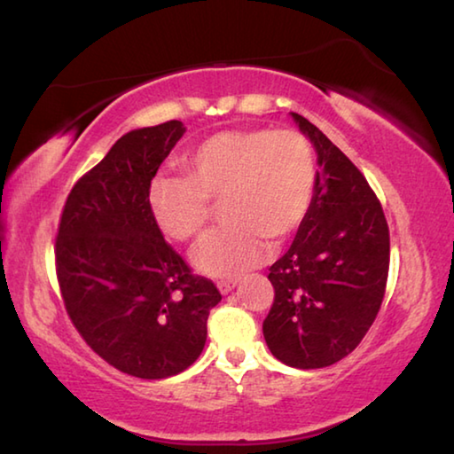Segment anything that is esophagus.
Segmentation results:
<instances>
[{
  "instance_id": "34e87169",
  "label": "esophagus",
  "mask_w": 454,
  "mask_h": 454,
  "mask_svg": "<svg viewBox=\"0 0 454 454\" xmlns=\"http://www.w3.org/2000/svg\"><path fill=\"white\" fill-rule=\"evenodd\" d=\"M235 286H237V279H221V281H217V287H219L221 294H229Z\"/></svg>"
}]
</instances>
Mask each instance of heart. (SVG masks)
<instances>
[{"mask_svg": "<svg viewBox=\"0 0 454 454\" xmlns=\"http://www.w3.org/2000/svg\"><path fill=\"white\" fill-rule=\"evenodd\" d=\"M187 178L160 176L148 192L153 219L173 241H197L213 219H227L195 254L200 271L239 276L262 262L267 239L284 241L309 211L314 153L292 129H237L207 137L183 157Z\"/></svg>", "mask_w": 454, "mask_h": 454, "instance_id": "b5f03b06", "label": "heart"}]
</instances>
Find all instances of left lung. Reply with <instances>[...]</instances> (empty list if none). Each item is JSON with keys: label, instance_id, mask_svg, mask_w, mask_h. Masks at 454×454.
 <instances>
[{"label": "left lung", "instance_id": "obj_1", "mask_svg": "<svg viewBox=\"0 0 454 454\" xmlns=\"http://www.w3.org/2000/svg\"><path fill=\"white\" fill-rule=\"evenodd\" d=\"M292 116L322 168L292 247L270 267L276 295L263 336L278 360L314 370L346 358L374 324L388 279L390 231L360 168L317 126Z\"/></svg>", "mask_w": 454, "mask_h": 454}]
</instances>
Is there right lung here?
I'll return each instance as SVG.
<instances>
[{"label": "right lung", "instance_id": "right-lung-1", "mask_svg": "<svg viewBox=\"0 0 454 454\" xmlns=\"http://www.w3.org/2000/svg\"><path fill=\"white\" fill-rule=\"evenodd\" d=\"M184 126L168 121L118 138L66 199L54 255L64 308L92 350L124 374L160 380L203 352L221 301L153 219L148 192Z\"/></svg>", "mask_w": 454, "mask_h": 454}]
</instances>
